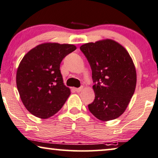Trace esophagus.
<instances>
[{
  "mask_svg": "<svg viewBox=\"0 0 158 158\" xmlns=\"http://www.w3.org/2000/svg\"><path fill=\"white\" fill-rule=\"evenodd\" d=\"M82 89H83V87H79V88H76L75 90L77 91V93H79V92H81Z\"/></svg>",
  "mask_w": 158,
  "mask_h": 158,
  "instance_id": "34e87169",
  "label": "esophagus"
}]
</instances>
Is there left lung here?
<instances>
[{
  "mask_svg": "<svg viewBox=\"0 0 158 158\" xmlns=\"http://www.w3.org/2000/svg\"><path fill=\"white\" fill-rule=\"evenodd\" d=\"M91 70L95 99L88 109L95 117L107 121L122 115L136 87L137 76L132 58L113 40L88 43L80 47Z\"/></svg>",
  "mask_w": 158,
  "mask_h": 158,
  "instance_id": "left-lung-1",
  "label": "left lung"
}]
</instances>
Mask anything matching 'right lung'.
Listing matches in <instances>:
<instances>
[{"label":"right lung","mask_w":158,"mask_h":158,"mask_svg":"<svg viewBox=\"0 0 158 158\" xmlns=\"http://www.w3.org/2000/svg\"><path fill=\"white\" fill-rule=\"evenodd\" d=\"M76 49L73 45L47 43L23 56L17 71V87L23 104L32 115L48 118L65 103L71 90L63 83L60 63Z\"/></svg>","instance_id":"right-lung-1"}]
</instances>
